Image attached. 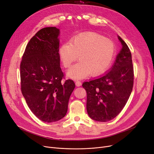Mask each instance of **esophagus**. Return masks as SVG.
<instances>
[{"instance_id": "1", "label": "esophagus", "mask_w": 154, "mask_h": 154, "mask_svg": "<svg viewBox=\"0 0 154 154\" xmlns=\"http://www.w3.org/2000/svg\"><path fill=\"white\" fill-rule=\"evenodd\" d=\"M75 85H76V86L79 87V86L82 85V83H81V82L80 81V80H75Z\"/></svg>"}]
</instances>
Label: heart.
<instances>
[{"label":"heart","mask_w":154,"mask_h":154,"mask_svg":"<svg viewBox=\"0 0 154 154\" xmlns=\"http://www.w3.org/2000/svg\"><path fill=\"white\" fill-rule=\"evenodd\" d=\"M114 42L95 33L75 36L69 43L62 44L59 48L60 60L64 67L68 68L79 55L80 61L72 66L67 75L74 79H83L89 75H99L112 63L115 54Z\"/></svg>","instance_id":"obj_1"}]
</instances>
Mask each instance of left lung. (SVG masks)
<instances>
[{"label": "left lung", "mask_w": 154, "mask_h": 154, "mask_svg": "<svg viewBox=\"0 0 154 154\" xmlns=\"http://www.w3.org/2000/svg\"><path fill=\"white\" fill-rule=\"evenodd\" d=\"M122 48L110 72L85 82L87 111L89 117L99 122H107L122 111L132 91L134 67L128 47L120 36Z\"/></svg>", "instance_id": "obj_1"}]
</instances>
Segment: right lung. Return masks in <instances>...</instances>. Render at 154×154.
<instances>
[{
  "instance_id": "1",
  "label": "right lung",
  "mask_w": 154,
  "mask_h": 154,
  "mask_svg": "<svg viewBox=\"0 0 154 154\" xmlns=\"http://www.w3.org/2000/svg\"><path fill=\"white\" fill-rule=\"evenodd\" d=\"M59 33L55 27L38 31L27 44L20 66L22 95L32 112L45 122L65 117L75 87L72 80L62 81Z\"/></svg>"
}]
</instances>
